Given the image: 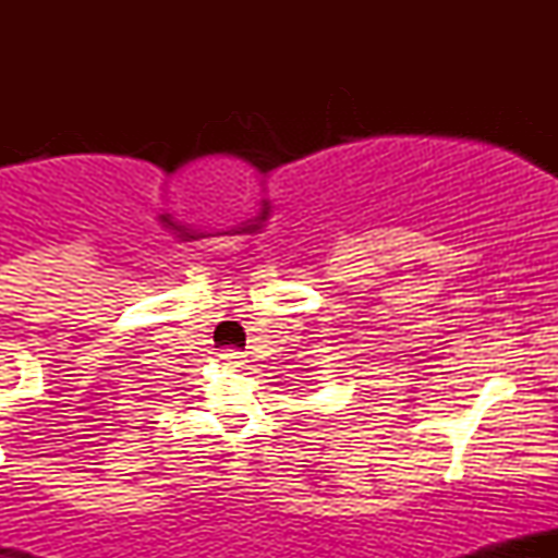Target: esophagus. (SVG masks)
<instances>
[{
	"label": "esophagus",
	"mask_w": 558,
	"mask_h": 558,
	"mask_svg": "<svg viewBox=\"0 0 558 558\" xmlns=\"http://www.w3.org/2000/svg\"><path fill=\"white\" fill-rule=\"evenodd\" d=\"M220 360H222V364H228V367H241V364H243V354H241V351L228 349V351H222Z\"/></svg>",
	"instance_id": "esophagus-1"
}]
</instances>
